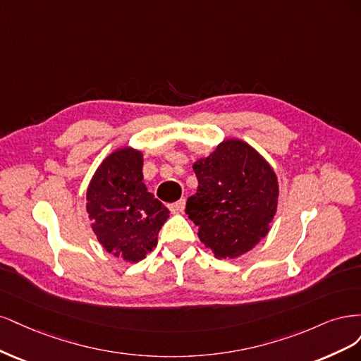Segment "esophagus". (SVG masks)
Listing matches in <instances>:
<instances>
[{
  "mask_svg": "<svg viewBox=\"0 0 361 361\" xmlns=\"http://www.w3.org/2000/svg\"><path fill=\"white\" fill-rule=\"evenodd\" d=\"M184 207H185V201H184V200H180V201H177V202H173V204L169 205L172 213H180V212H183Z\"/></svg>",
  "mask_w": 361,
  "mask_h": 361,
  "instance_id": "1",
  "label": "esophagus"
}]
</instances>
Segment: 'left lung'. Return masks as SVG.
<instances>
[{"instance_id": "obj_1", "label": "left lung", "mask_w": 361, "mask_h": 361, "mask_svg": "<svg viewBox=\"0 0 361 361\" xmlns=\"http://www.w3.org/2000/svg\"><path fill=\"white\" fill-rule=\"evenodd\" d=\"M197 190L185 213L217 258H237L258 244L276 214V173L250 145L228 139L193 165Z\"/></svg>"}]
</instances>
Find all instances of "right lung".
<instances>
[{"instance_id": "1", "label": "right lung", "mask_w": 361, "mask_h": 361, "mask_svg": "<svg viewBox=\"0 0 361 361\" xmlns=\"http://www.w3.org/2000/svg\"><path fill=\"white\" fill-rule=\"evenodd\" d=\"M142 153L121 148L103 160L87 190V212L102 246L137 262L157 246L169 210L144 184Z\"/></svg>"}]
</instances>
